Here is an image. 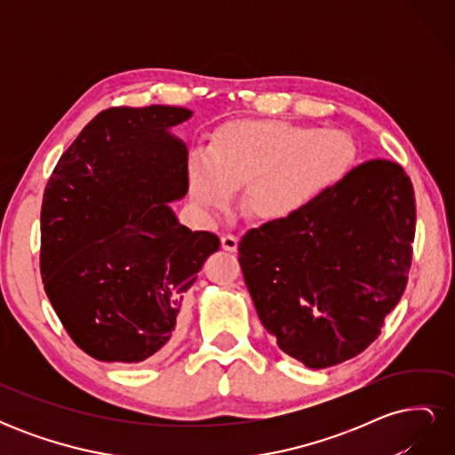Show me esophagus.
Instances as JSON below:
<instances>
[{
    "label": "esophagus",
    "mask_w": 455,
    "mask_h": 455,
    "mask_svg": "<svg viewBox=\"0 0 455 455\" xmlns=\"http://www.w3.org/2000/svg\"><path fill=\"white\" fill-rule=\"evenodd\" d=\"M220 243H222V249L228 252H235L239 246V239L235 235H224Z\"/></svg>",
    "instance_id": "esophagus-1"
}]
</instances>
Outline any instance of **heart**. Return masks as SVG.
<instances>
[{
    "label": "heart",
    "instance_id": "obj_1",
    "mask_svg": "<svg viewBox=\"0 0 455 455\" xmlns=\"http://www.w3.org/2000/svg\"><path fill=\"white\" fill-rule=\"evenodd\" d=\"M356 148L341 129L283 119H244L218 127L209 148L188 157L189 194L199 209H229L244 186V206L264 222H291L346 180Z\"/></svg>",
    "mask_w": 455,
    "mask_h": 455
}]
</instances>
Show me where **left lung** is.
<instances>
[{"mask_svg": "<svg viewBox=\"0 0 455 455\" xmlns=\"http://www.w3.org/2000/svg\"><path fill=\"white\" fill-rule=\"evenodd\" d=\"M414 233V188L383 159L291 222L246 231L239 264L261 324L313 370L363 353L401 301Z\"/></svg>", "mask_w": 455, "mask_h": 455, "instance_id": "8db88e82", "label": "left lung"}]
</instances>
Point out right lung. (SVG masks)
I'll use <instances>...</instances> for the list:
<instances>
[{
	"label": "right lung",
	"mask_w": 455,
	"mask_h": 455,
	"mask_svg": "<svg viewBox=\"0 0 455 455\" xmlns=\"http://www.w3.org/2000/svg\"><path fill=\"white\" fill-rule=\"evenodd\" d=\"M194 112L109 108L54 167L41 204V277L66 332L104 363L164 356L186 296L220 249L209 231L178 222L188 148L171 132Z\"/></svg>",
	"instance_id": "1"
}]
</instances>
